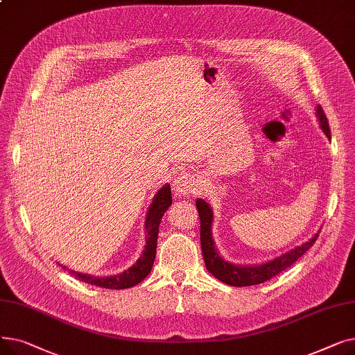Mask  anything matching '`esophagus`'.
<instances>
[{
	"label": "esophagus",
	"mask_w": 355,
	"mask_h": 355,
	"mask_svg": "<svg viewBox=\"0 0 355 355\" xmlns=\"http://www.w3.org/2000/svg\"><path fill=\"white\" fill-rule=\"evenodd\" d=\"M198 185V177L187 170H181L174 180V191L178 196L193 194Z\"/></svg>",
	"instance_id": "1"
}]
</instances>
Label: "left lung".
<instances>
[{"mask_svg":"<svg viewBox=\"0 0 355 355\" xmlns=\"http://www.w3.org/2000/svg\"><path fill=\"white\" fill-rule=\"evenodd\" d=\"M316 115L320 118L321 128L324 129L325 135L331 139L329 123H328L325 112L321 106L316 107ZM196 207L200 216V241H201L202 257H204V262H206V268L211 275H214L218 279V281L225 282L230 286H252V285H259L269 281V279H272L273 276L279 275L282 270L293 265L297 259L312 248V245L320 236V233H316L302 246L292 249L291 252L276 257L275 260H270V262L265 265L236 266V265L227 263L226 260H223L214 248V241L211 239L213 211L209 204L200 198L196 201Z\"/></svg>","mask_w":355,"mask_h":355,"instance_id":"obj_1","label":"left lung"}]
</instances>
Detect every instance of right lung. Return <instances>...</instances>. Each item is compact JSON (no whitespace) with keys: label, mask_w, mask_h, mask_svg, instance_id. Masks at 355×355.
Here are the masks:
<instances>
[{"label":"right lung","mask_w":355,"mask_h":355,"mask_svg":"<svg viewBox=\"0 0 355 355\" xmlns=\"http://www.w3.org/2000/svg\"><path fill=\"white\" fill-rule=\"evenodd\" d=\"M173 197H171V189L170 185H164V187L158 191L155 196L151 207H149V211L146 214V221H145V229H146V246L144 249L142 256L138 259V262L125 270L121 275L115 276H107V277H96V276H90V275H83L79 272H74L63 266V269L69 270L70 275H73L76 279L82 282L95 285L99 288H106V289H126L130 286H135L139 282H142L144 279L148 276V273L151 272L154 260H155V253H157V239H158V227L161 218L164 213L168 210V207L171 206Z\"/></svg>","instance_id":"add662e5"}]
</instances>
